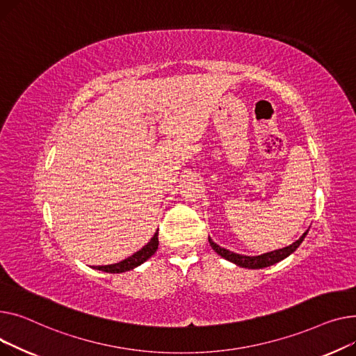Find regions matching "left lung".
I'll return each instance as SVG.
<instances>
[{"label":"left lung","mask_w":356,"mask_h":356,"mask_svg":"<svg viewBox=\"0 0 356 356\" xmlns=\"http://www.w3.org/2000/svg\"><path fill=\"white\" fill-rule=\"evenodd\" d=\"M306 234H307V232L298 241H295L293 244H290V245H287L284 248L275 250V252H270V253H266V254H261V256H254V257L241 256V254H237V253H233V252H228V250H225V248L220 247L218 244H216L211 238H208V241H210L214 252H217L221 257H224L228 261H233L237 266L245 267V268H263V267L275 264L277 261H282L283 259L290 256L302 244V241L306 237Z\"/></svg>","instance_id":"1"}]
</instances>
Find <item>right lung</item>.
Segmentation results:
<instances>
[{
	"instance_id": "right-lung-1",
	"label": "right lung",
	"mask_w": 356,
	"mask_h": 356,
	"mask_svg": "<svg viewBox=\"0 0 356 356\" xmlns=\"http://www.w3.org/2000/svg\"><path fill=\"white\" fill-rule=\"evenodd\" d=\"M158 232L154 234V237L151 238V241L143 245L139 252H136L135 254H132L131 257L124 259L116 264H109V266H96L93 268H97V270H102V271H106V273H123V271H128V270H132L135 267H138L139 264H142L143 261L148 260L158 248Z\"/></svg>"
}]
</instances>
